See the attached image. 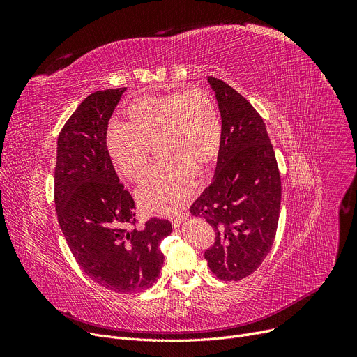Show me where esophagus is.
<instances>
[{"label":"esophagus","instance_id":"obj_1","mask_svg":"<svg viewBox=\"0 0 357 357\" xmlns=\"http://www.w3.org/2000/svg\"><path fill=\"white\" fill-rule=\"evenodd\" d=\"M190 217V214L188 213H182V214H179V215H175V217H172L171 218V222H172V226L174 227H178L179 224L185 220V218H188Z\"/></svg>","mask_w":357,"mask_h":357}]
</instances>
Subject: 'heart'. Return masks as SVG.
<instances>
[{"label":"heart","mask_w":357,"mask_h":357,"mask_svg":"<svg viewBox=\"0 0 357 357\" xmlns=\"http://www.w3.org/2000/svg\"><path fill=\"white\" fill-rule=\"evenodd\" d=\"M105 146L111 162L133 182L146 178L158 147L163 162L140 186L139 202L153 214L182 210L222 147V121L208 91L190 88L144 96L127 107L126 124L109 126Z\"/></svg>","instance_id":"obj_1"}]
</instances>
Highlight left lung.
<instances>
[{"label":"left lung","instance_id":"obj_1","mask_svg":"<svg viewBox=\"0 0 357 357\" xmlns=\"http://www.w3.org/2000/svg\"><path fill=\"white\" fill-rule=\"evenodd\" d=\"M222 121V147L214 179L191 205L205 218L215 240L205 250L211 272L221 280H240L265 260L276 236L280 175L264 120L253 105L226 82L208 77Z\"/></svg>","mask_w":357,"mask_h":357}]
</instances>
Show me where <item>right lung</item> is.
<instances>
[{
  "instance_id": "1",
  "label": "right lung",
  "mask_w": 357,
  "mask_h": 357,
  "mask_svg": "<svg viewBox=\"0 0 357 357\" xmlns=\"http://www.w3.org/2000/svg\"><path fill=\"white\" fill-rule=\"evenodd\" d=\"M127 88L96 91L73 111L58 137L54 204L61 230L81 269L117 294L155 284L167 220L137 227L136 202L120 182L105 146L108 120Z\"/></svg>"
}]
</instances>
